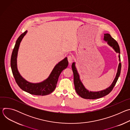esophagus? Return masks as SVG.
<instances>
[{"instance_id": "obj_1", "label": "esophagus", "mask_w": 130, "mask_h": 130, "mask_svg": "<svg viewBox=\"0 0 130 130\" xmlns=\"http://www.w3.org/2000/svg\"><path fill=\"white\" fill-rule=\"evenodd\" d=\"M68 62L71 64L72 61H73V57L71 56V55H69L68 56Z\"/></svg>"}]
</instances>
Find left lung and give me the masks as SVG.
<instances>
[{
    "mask_svg": "<svg viewBox=\"0 0 130 130\" xmlns=\"http://www.w3.org/2000/svg\"><path fill=\"white\" fill-rule=\"evenodd\" d=\"M103 40L105 42H107V44L114 50V51L119 53L118 58L119 61L120 62V48L118 43L112 38L110 35L108 33L104 34V38ZM72 69L73 73V79H74V84H75V90L77 93L82 98L86 99H96L98 98H100L103 97L107 95H108L109 92L112 90L114 87L115 86L118 78L119 77L121 68V63H119L116 75V77L113 80L112 83L111 85L106 88L105 89L98 91H89L87 89L85 88L82 81L80 80V75L78 72L76 66V63L73 62L72 64Z\"/></svg>",
    "mask_w": 130,
    "mask_h": 130,
    "instance_id": "8db88e82",
    "label": "left lung"
}]
</instances>
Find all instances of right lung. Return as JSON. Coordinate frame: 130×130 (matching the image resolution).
Masks as SVG:
<instances>
[{
    "mask_svg": "<svg viewBox=\"0 0 130 130\" xmlns=\"http://www.w3.org/2000/svg\"><path fill=\"white\" fill-rule=\"evenodd\" d=\"M27 32L28 31H26L17 39L12 51L11 58V67L13 75L17 85L24 91L31 95L37 96L47 95L54 91L56 87L61 72L67 67L68 65L67 58L66 57L55 65L49 77L43 81L35 83L27 81L21 75L18 71L17 65V58L21 42Z\"/></svg>",
    "mask_w": 130,
    "mask_h": 130,
    "instance_id": "add662e5",
    "label": "right lung"
}]
</instances>
